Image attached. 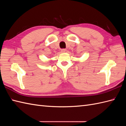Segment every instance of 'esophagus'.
<instances>
[{"mask_svg": "<svg viewBox=\"0 0 126 126\" xmlns=\"http://www.w3.org/2000/svg\"><path fill=\"white\" fill-rule=\"evenodd\" d=\"M65 51H66V49H61V52H65Z\"/></svg>", "mask_w": 126, "mask_h": 126, "instance_id": "esophagus-1", "label": "esophagus"}]
</instances>
